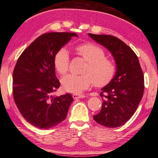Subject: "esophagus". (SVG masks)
<instances>
[{
  "mask_svg": "<svg viewBox=\"0 0 158 158\" xmlns=\"http://www.w3.org/2000/svg\"><path fill=\"white\" fill-rule=\"evenodd\" d=\"M72 97H73L74 99H79V98H85V95H83V94H72Z\"/></svg>",
  "mask_w": 158,
  "mask_h": 158,
  "instance_id": "34e87169",
  "label": "esophagus"
}]
</instances>
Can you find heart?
I'll use <instances>...</instances> for the list:
<instances>
[{
    "instance_id": "b5f03b06",
    "label": "heart",
    "mask_w": 158,
    "mask_h": 158,
    "mask_svg": "<svg viewBox=\"0 0 158 158\" xmlns=\"http://www.w3.org/2000/svg\"><path fill=\"white\" fill-rule=\"evenodd\" d=\"M76 50L87 62L83 75H67L61 79L63 89L72 93H81L91 86H105L112 81L116 73V66L110 59L105 57L103 49L92 43H86L77 46ZM69 58L68 51L60 49L54 57L55 70L60 75L68 71Z\"/></svg>"
}]
</instances>
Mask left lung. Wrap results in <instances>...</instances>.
Segmentation results:
<instances>
[{
  "mask_svg": "<svg viewBox=\"0 0 158 158\" xmlns=\"http://www.w3.org/2000/svg\"><path fill=\"white\" fill-rule=\"evenodd\" d=\"M88 35L110 52L116 64L114 77L101 89L102 108L93 118L104 127H120L134 114L143 94L144 77L140 63L134 51L119 38L107 35Z\"/></svg>",
  "mask_w": 158,
  "mask_h": 158,
  "instance_id": "left-lung-1",
  "label": "left lung"
}]
</instances>
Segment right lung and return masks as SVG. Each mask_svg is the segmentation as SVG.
Segmentation results:
<instances>
[{
  "label": "right lung",
  "instance_id": "add662e5",
  "mask_svg": "<svg viewBox=\"0 0 158 158\" xmlns=\"http://www.w3.org/2000/svg\"><path fill=\"white\" fill-rule=\"evenodd\" d=\"M74 32H49L35 39L23 52L13 71V97L24 119L47 129L64 121L73 98L70 94L52 96L60 86L54 57Z\"/></svg>",
  "mask_w": 158,
  "mask_h": 158
}]
</instances>
